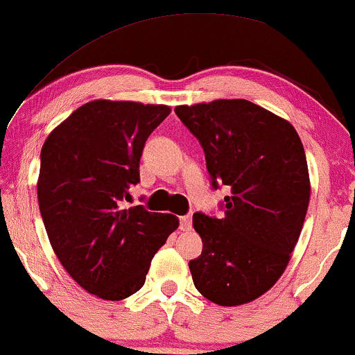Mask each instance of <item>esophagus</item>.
<instances>
[{
  "label": "esophagus",
  "instance_id": "1",
  "mask_svg": "<svg viewBox=\"0 0 355 355\" xmlns=\"http://www.w3.org/2000/svg\"><path fill=\"white\" fill-rule=\"evenodd\" d=\"M181 231H191V227H193V216L191 214H186L181 218Z\"/></svg>",
  "mask_w": 355,
  "mask_h": 355
}]
</instances>
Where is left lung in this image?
<instances>
[{
    "mask_svg": "<svg viewBox=\"0 0 355 355\" xmlns=\"http://www.w3.org/2000/svg\"><path fill=\"white\" fill-rule=\"evenodd\" d=\"M201 143L212 187L224 184L220 219L196 212L202 252L189 262L196 289L218 306L261 297L284 274L311 199L306 153L284 118L248 99L176 106Z\"/></svg>",
    "mask_w": 355,
    "mask_h": 355,
    "instance_id": "8db88e82",
    "label": "left lung"
}]
</instances>
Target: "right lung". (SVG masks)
Returning a JSON list of instances; mask_svg holds the SVG:
<instances>
[{"mask_svg": "<svg viewBox=\"0 0 355 355\" xmlns=\"http://www.w3.org/2000/svg\"><path fill=\"white\" fill-rule=\"evenodd\" d=\"M169 112L166 104L96 99L71 112L41 149L37 202L49 243L69 276L104 301L137 293L179 226L173 214L123 206L139 182L146 139Z\"/></svg>", "mask_w": 355, "mask_h": 355, "instance_id": "obj_1", "label": "right lung"}]
</instances>
